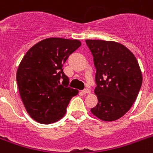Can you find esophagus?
I'll return each mask as SVG.
<instances>
[{"mask_svg": "<svg viewBox=\"0 0 153 153\" xmlns=\"http://www.w3.org/2000/svg\"><path fill=\"white\" fill-rule=\"evenodd\" d=\"M82 92L83 94H90V93H91V91H90L89 89H85Z\"/></svg>", "mask_w": 153, "mask_h": 153, "instance_id": "obj_1", "label": "esophagus"}]
</instances>
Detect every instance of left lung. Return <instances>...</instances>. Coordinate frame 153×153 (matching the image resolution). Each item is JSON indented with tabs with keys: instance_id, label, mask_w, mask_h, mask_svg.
I'll list each match as a JSON object with an SVG mask.
<instances>
[{
	"instance_id": "1",
	"label": "left lung",
	"mask_w": 153,
	"mask_h": 153,
	"mask_svg": "<svg viewBox=\"0 0 153 153\" xmlns=\"http://www.w3.org/2000/svg\"><path fill=\"white\" fill-rule=\"evenodd\" d=\"M96 68V107L91 109L101 120H119L130 110L141 87V70L135 55L113 41L86 40Z\"/></svg>"
}]
</instances>
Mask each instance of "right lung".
Returning <instances> with one entry per match:
<instances>
[{
    "label": "right lung",
    "mask_w": 153,
    "mask_h": 153,
    "mask_svg": "<svg viewBox=\"0 0 153 153\" xmlns=\"http://www.w3.org/2000/svg\"><path fill=\"white\" fill-rule=\"evenodd\" d=\"M81 45L79 40L49 38L26 52L17 71V82L23 104L30 117L40 123L60 120L70 100L79 91L67 87L62 65ZM64 81L62 84L60 79Z\"/></svg>",
    "instance_id": "right-lung-1"
}]
</instances>
